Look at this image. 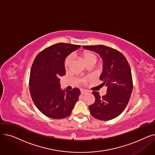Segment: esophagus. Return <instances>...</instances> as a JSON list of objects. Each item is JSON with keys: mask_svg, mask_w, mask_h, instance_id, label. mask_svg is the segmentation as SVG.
<instances>
[{"mask_svg": "<svg viewBox=\"0 0 155 155\" xmlns=\"http://www.w3.org/2000/svg\"><path fill=\"white\" fill-rule=\"evenodd\" d=\"M80 92H81V94L83 95V94H86V93L87 92V91H85V90H81Z\"/></svg>", "mask_w": 155, "mask_h": 155, "instance_id": "1", "label": "esophagus"}]
</instances>
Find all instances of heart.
<instances>
[{"mask_svg": "<svg viewBox=\"0 0 155 155\" xmlns=\"http://www.w3.org/2000/svg\"><path fill=\"white\" fill-rule=\"evenodd\" d=\"M80 56H81V58H82V59L84 60V61L85 62V63L87 64V66H88V65H90V64L94 65V64L97 61L96 55L94 53L90 52V51H84L82 53H81ZM71 61H72V56H68L64 61L65 67L68 68L70 66ZM87 80H88L87 78L82 79V82H85Z\"/></svg>", "mask_w": 155, "mask_h": 155, "instance_id": "b5f03b06", "label": "heart"}]
</instances>
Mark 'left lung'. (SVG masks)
<instances>
[{"label": "left lung", "instance_id": "8db88e82", "mask_svg": "<svg viewBox=\"0 0 155 155\" xmlns=\"http://www.w3.org/2000/svg\"><path fill=\"white\" fill-rule=\"evenodd\" d=\"M86 50L98 53L103 61L100 80L107 87V94L101 97L93 92L95 100L88 107L91 115L101 120L114 119L129 102L133 91L131 71L126 57L119 51L104 45L84 46Z\"/></svg>", "mask_w": 155, "mask_h": 155}]
</instances>
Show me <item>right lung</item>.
<instances>
[{
  "label": "right lung",
  "instance_id": "1",
  "mask_svg": "<svg viewBox=\"0 0 155 155\" xmlns=\"http://www.w3.org/2000/svg\"><path fill=\"white\" fill-rule=\"evenodd\" d=\"M80 45L57 43L39 53L30 72L29 91L36 107L44 115L60 119L70 115L78 100V88L62 90L60 77L65 75L64 60Z\"/></svg>",
  "mask_w": 155,
  "mask_h": 155
}]
</instances>
